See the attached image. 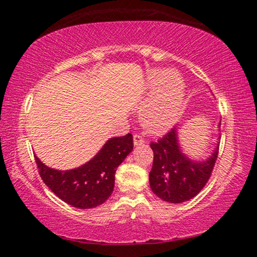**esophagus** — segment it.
Instances as JSON below:
<instances>
[{
  "label": "esophagus",
  "mask_w": 257,
  "mask_h": 257,
  "mask_svg": "<svg viewBox=\"0 0 257 257\" xmlns=\"http://www.w3.org/2000/svg\"><path fill=\"white\" fill-rule=\"evenodd\" d=\"M144 138H143V135L141 134H136L134 136V144L135 146H138V145H142L143 143H144Z\"/></svg>",
  "instance_id": "obj_1"
}]
</instances>
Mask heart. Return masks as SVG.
<instances>
[{"mask_svg":"<svg viewBox=\"0 0 257 257\" xmlns=\"http://www.w3.org/2000/svg\"><path fill=\"white\" fill-rule=\"evenodd\" d=\"M150 80L155 88L142 108L141 120L149 132L162 134L179 118L184 103V82L176 72L169 70L154 71Z\"/></svg>","mask_w":257,"mask_h":257,"instance_id":"heart-1","label":"heart"}]
</instances>
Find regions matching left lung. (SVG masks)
Returning <instances> with one entry per match:
<instances>
[{
    "label": "left lung",
    "instance_id": "obj_1",
    "mask_svg": "<svg viewBox=\"0 0 257 257\" xmlns=\"http://www.w3.org/2000/svg\"><path fill=\"white\" fill-rule=\"evenodd\" d=\"M154 159L150 172V186L153 193L169 203L189 201L206 185L214 168L219 145L205 161H193L182 153L173 128L158 142L151 143Z\"/></svg>",
    "mask_w": 257,
    "mask_h": 257
}]
</instances>
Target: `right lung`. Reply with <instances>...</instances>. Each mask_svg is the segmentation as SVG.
<instances>
[{"instance_id": "add662e5", "label": "right lung", "mask_w": 257, "mask_h": 257, "mask_svg": "<svg viewBox=\"0 0 257 257\" xmlns=\"http://www.w3.org/2000/svg\"><path fill=\"white\" fill-rule=\"evenodd\" d=\"M134 149L133 135L113 137L81 167L60 171L35 156L42 180L63 202L77 208H93L111 196L116 168Z\"/></svg>"}]
</instances>
